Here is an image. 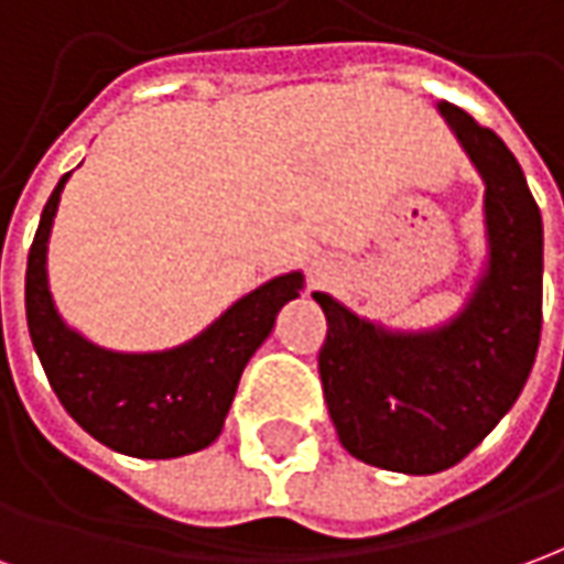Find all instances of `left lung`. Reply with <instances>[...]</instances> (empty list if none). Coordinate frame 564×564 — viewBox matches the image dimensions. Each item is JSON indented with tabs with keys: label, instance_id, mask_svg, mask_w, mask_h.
I'll use <instances>...</instances> for the list:
<instances>
[{
	"label": "left lung",
	"instance_id": "1",
	"mask_svg": "<svg viewBox=\"0 0 564 564\" xmlns=\"http://www.w3.org/2000/svg\"><path fill=\"white\" fill-rule=\"evenodd\" d=\"M486 184L489 259L459 317L390 332L314 293L326 314L319 380L350 456L387 471L435 474L462 462L508 414L541 341L544 223L520 162L492 129L437 105Z\"/></svg>",
	"mask_w": 564,
	"mask_h": 564
}]
</instances>
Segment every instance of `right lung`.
<instances>
[{
    "label": "right lung",
    "mask_w": 564,
    "mask_h": 564,
    "mask_svg": "<svg viewBox=\"0 0 564 564\" xmlns=\"http://www.w3.org/2000/svg\"><path fill=\"white\" fill-rule=\"evenodd\" d=\"M68 174L47 198L26 259V323L68 416L99 444L135 459H174L217 441L241 371L302 290L290 271L238 299L193 341L162 354H115L68 329L47 290V238Z\"/></svg>",
    "instance_id": "obj_1"
}]
</instances>
